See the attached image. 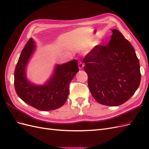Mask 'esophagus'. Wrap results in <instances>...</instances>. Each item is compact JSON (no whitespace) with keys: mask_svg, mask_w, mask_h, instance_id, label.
<instances>
[{"mask_svg":"<svg viewBox=\"0 0 149 149\" xmlns=\"http://www.w3.org/2000/svg\"><path fill=\"white\" fill-rule=\"evenodd\" d=\"M78 66H79V70H82L83 68V66H84V65L82 62L79 61V63H78Z\"/></svg>","mask_w":149,"mask_h":149,"instance_id":"obj_1","label":"esophagus"}]
</instances>
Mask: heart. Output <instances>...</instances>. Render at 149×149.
<instances>
[{"mask_svg":"<svg viewBox=\"0 0 149 149\" xmlns=\"http://www.w3.org/2000/svg\"><path fill=\"white\" fill-rule=\"evenodd\" d=\"M89 43L88 42H86V43H85V45H89Z\"/></svg>","mask_w":149,"mask_h":149,"instance_id":"heart-1","label":"heart"}]
</instances>
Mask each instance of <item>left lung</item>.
Returning <instances> with one entry per match:
<instances>
[{"instance_id":"obj_1","label":"left lung","mask_w":149,"mask_h":149,"mask_svg":"<svg viewBox=\"0 0 149 149\" xmlns=\"http://www.w3.org/2000/svg\"><path fill=\"white\" fill-rule=\"evenodd\" d=\"M106 46L97 45L84 58L88 87L99 103L117 106L129 100L141 83L140 65L132 45L116 29Z\"/></svg>"}]
</instances>
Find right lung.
Returning a JSON list of instances; mask_svg holds the SVG:
<instances>
[{"label": "right lung", "instance_id": "obj_1", "mask_svg": "<svg viewBox=\"0 0 149 149\" xmlns=\"http://www.w3.org/2000/svg\"><path fill=\"white\" fill-rule=\"evenodd\" d=\"M36 48L30 38L22 49L14 71V86L17 95L29 105L40 111H52L61 107L69 94V84L79 71L78 61L56 65L52 76L42 85L31 83L26 77V66Z\"/></svg>", "mask_w": 149, "mask_h": 149}]
</instances>
